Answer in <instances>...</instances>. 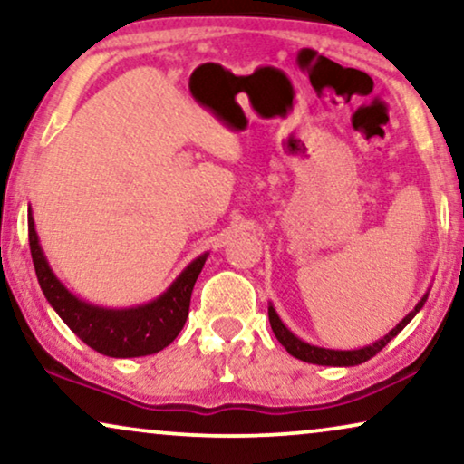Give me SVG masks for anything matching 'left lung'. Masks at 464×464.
<instances>
[{"label": "left lung", "instance_id": "8db88e82", "mask_svg": "<svg viewBox=\"0 0 464 464\" xmlns=\"http://www.w3.org/2000/svg\"><path fill=\"white\" fill-rule=\"evenodd\" d=\"M427 297H429V289H427V294L420 297V302L416 304L414 310L405 314L403 319L399 321L397 325L392 327L391 332L384 335V338L376 340V342H373V344H367V346H361V348H353V351H335V348L314 346V344H308V342H304L302 338H297V335L291 332V329L281 321V316H278L275 306H272V302L268 304V319H270L272 332H275L276 340L281 342V344L285 346V351H287L291 357H295V359H300V361H306V363H314V365L353 367V365L365 363V361H370L373 354L382 351V348L389 344V342L395 338V335L401 332V329L408 325V323L414 319L418 313H420V308L424 306V302H427Z\"/></svg>", "mask_w": 464, "mask_h": 464}]
</instances>
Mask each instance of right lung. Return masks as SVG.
Segmentation results:
<instances>
[{
	"label": "right lung",
	"mask_w": 464,
	"mask_h": 464,
	"mask_svg": "<svg viewBox=\"0 0 464 464\" xmlns=\"http://www.w3.org/2000/svg\"><path fill=\"white\" fill-rule=\"evenodd\" d=\"M27 221L31 257L44 295L63 323L92 351L113 359L145 357L160 353L179 335L189 313L194 283L207 262L208 251L192 259L167 291L154 300L130 308H105L82 300L61 283V278L50 268L48 257L44 256L31 207Z\"/></svg>",
	"instance_id": "add662e5"
}]
</instances>
